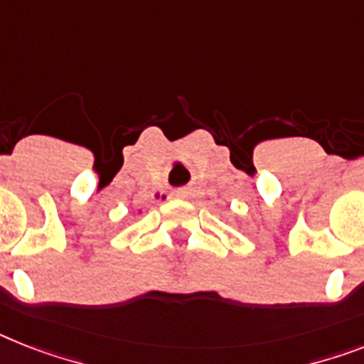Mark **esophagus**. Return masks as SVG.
<instances>
[{"mask_svg": "<svg viewBox=\"0 0 364 364\" xmlns=\"http://www.w3.org/2000/svg\"><path fill=\"white\" fill-rule=\"evenodd\" d=\"M176 199H188L189 197V189H186V188H182V189H178V191H176Z\"/></svg>", "mask_w": 364, "mask_h": 364, "instance_id": "1", "label": "esophagus"}]
</instances>
